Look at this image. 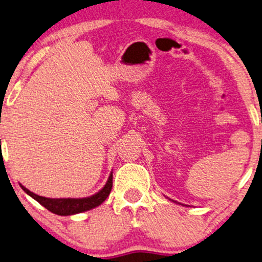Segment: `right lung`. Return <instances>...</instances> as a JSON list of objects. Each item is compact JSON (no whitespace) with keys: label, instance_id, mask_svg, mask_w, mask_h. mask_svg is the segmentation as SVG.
Listing matches in <instances>:
<instances>
[{"label":"right lung","instance_id":"1","mask_svg":"<svg viewBox=\"0 0 262 262\" xmlns=\"http://www.w3.org/2000/svg\"><path fill=\"white\" fill-rule=\"evenodd\" d=\"M21 186V184H20ZM23 190L30 195L31 198H33L34 200H37L41 206H44L47 210H49L52 213L58 214V215H71L75 213H81V212L92 210L97 206H99L100 204H103V201L106 200V198L109 196L111 188H113V173H111L109 180L105 184V187L102 190H99L98 193L92 195L90 198H82V199H49L44 196H39V195L32 193L27 188L21 186Z\"/></svg>","mask_w":262,"mask_h":262}]
</instances>
